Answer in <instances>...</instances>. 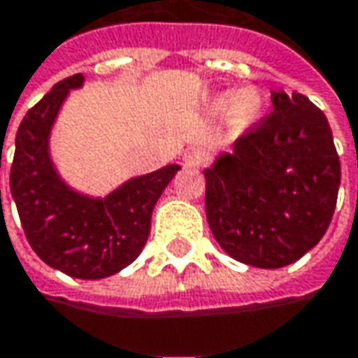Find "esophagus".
Instances as JSON below:
<instances>
[{
  "mask_svg": "<svg viewBox=\"0 0 358 358\" xmlns=\"http://www.w3.org/2000/svg\"><path fill=\"white\" fill-rule=\"evenodd\" d=\"M207 159H209V151L203 149V147H194V149H190V151L184 155V166H188V168H199V166H205Z\"/></svg>",
  "mask_w": 358,
  "mask_h": 358,
  "instance_id": "obj_1",
  "label": "esophagus"
}]
</instances>
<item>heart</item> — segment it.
<instances>
[{"label": "heart", "instance_id": "1", "mask_svg": "<svg viewBox=\"0 0 358 358\" xmlns=\"http://www.w3.org/2000/svg\"><path fill=\"white\" fill-rule=\"evenodd\" d=\"M260 98L254 90H240V92H223L217 98V106L223 110H234L240 118H252L258 110Z\"/></svg>", "mask_w": 358, "mask_h": 358}]
</instances>
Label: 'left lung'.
I'll return each instance as SVG.
<instances>
[{
    "label": "left lung",
    "mask_w": 358,
    "mask_h": 358,
    "mask_svg": "<svg viewBox=\"0 0 358 358\" xmlns=\"http://www.w3.org/2000/svg\"><path fill=\"white\" fill-rule=\"evenodd\" d=\"M273 113L205 170L213 238L256 268L293 264L336 209L341 159L324 113L303 94L273 92Z\"/></svg>",
    "instance_id": "8db88e82"
}]
</instances>
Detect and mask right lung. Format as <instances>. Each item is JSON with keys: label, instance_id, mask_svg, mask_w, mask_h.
<instances>
[{"label": "right lung", "instance_id": "1", "mask_svg": "<svg viewBox=\"0 0 358 358\" xmlns=\"http://www.w3.org/2000/svg\"><path fill=\"white\" fill-rule=\"evenodd\" d=\"M83 82L78 73L55 83L26 113L16 133L10 188L38 258L73 278L98 280L120 273L141 254L153 207L180 166L168 164L133 176L104 196L73 188L55 166L50 135L71 90H80Z\"/></svg>", "mask_w": 358, "mask_h": 358}]
</instances>
